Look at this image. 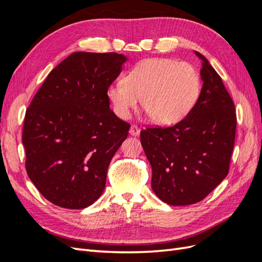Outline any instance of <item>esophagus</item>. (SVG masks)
<instances>
[{
  "label": "esophagus",
  "mask_w": 262,
  "mask_h": 262,
  "mask_svg": "<svg viewBox=\"0 0 262 262\" xmlns=\"http://www.w3.org/2000/svg\"><path fill=\"white\" fill-rule=\"evenodd\" d=\"M140 128L138 125H131V128H130V134L132 137H138L139 134H140Z\"/></svg>",
  "instance_id": "obj_1"
}]
</instances>
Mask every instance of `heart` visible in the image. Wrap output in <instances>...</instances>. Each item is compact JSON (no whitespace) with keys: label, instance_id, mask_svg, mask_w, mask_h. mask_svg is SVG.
Listing matches in <instances>:
<instances>
[{"label":"heart","instance_id":"heart-1","mask_svg":"<svg viewBox=\"0 0 262 262\" xmlns=\"http://www.w3.org/2000/svg\"><path fill=\"white\" fill-rule=\"evenodd\" d=\"M200 92L201 77L191 63L154 58L139 62L126 73L124 82L110 85L107 96L122 119L129 118L142 99L150 120L170 125L191 112Z\"/></svg>","mask_w":262,"mask_h":262}]
</instances>
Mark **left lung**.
I'll use <instances>...</instances> for the list:
<instances>
[{"label":"left lung","mask_w":262,"mask_h":262,"mask_svg":"<svg viewBox=\"0 0 262 262\" xmlns=\"http://www.w3.org/2000/svg\"><path fill=\"white\" fill-rule=\"evenodd\" d=\"M202 62V89L196 104L170 128L141 131L152 166V189L169 205L200 202L228 173L236 131L234 102L208 59Z\"/></svg>","instance_id":"1"}]
</instances>
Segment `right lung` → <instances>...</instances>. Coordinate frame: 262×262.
<instances>
[{"instance_id": "add662e5", "label": "right lung", "mask_w": 262, "mask_h": 262, "mask_svg": "<svg viewBox=\"0 0 262 262\" xmlns=\"http://www.w3.org/2000/svg\"><path fill=\"white\" fill-rule=\"evenodd\" d=\"M126 61L115 52L70 54L26 110L27 175L58 207L85 209L104 192L110 161L130 128L110 109L107 96Z\"/></svg>"}]
</instances>
